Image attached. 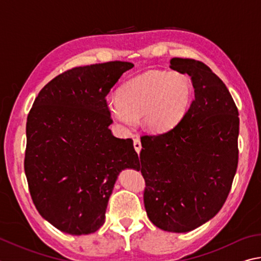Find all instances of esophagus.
Wrapping results in <instances>:
<instances>
[{"mask_svg": "<svg viewBox=\"0 0 261 261\" xmlns=\"http://www.w3.org/2000/svg\"><path fill=\"white\" fill-rule=\"evenodd\" d=\"M134 147H135V149H136L137 153L139 154L140 150H141V143H140V139L139 138H136L134 140Z\"/></svg>", "mask_w": 261, "mask_h": 261, "instance_id": "1", "label": "esophagus"}]
</instances>
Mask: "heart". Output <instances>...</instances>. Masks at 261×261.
<instances>
[{
    "label": "heart",
    "instance_id": "obj_1",
    "mask_svg": "<svg viewBox=\"0 0 261 261\" xmlns=\"http://www.w3.org/2000/svg\"><path fill=\"white\" fill-rule=\"evenodd\" d=\"M193 88L178 72L150 70L122 85L118 96L107 98V110L123 131L138 123L156 132L171 130L182 120L192 100Z\"/></svg>",
    "mask_w": 261,
    "mask_h": 261
}]
</instances>
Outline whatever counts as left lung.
<instances>
[{
    "mask_svg": "<svg viewBox=\"0 0 261 261\" xmlns=\"http://www.w3.org/2000/svg\"><path fill=\"white\" fill-rule=\"evenodd\" d=\"M191 76L195 99L173 129L141 138L145 209L159 228L186 233L215 217L238 169L239 111L224 82L205 64L172 58Z\"/></svg>",
    "mask_w": 261,
    "mask_h": 261,
    "instance_id": "8db88e82",
    "label": "left lung"
}]
</instances>
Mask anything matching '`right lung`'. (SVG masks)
<instances>
[{
	"instance_id": "add662e5",
	"label": "right lung",
	"mask_w": 261,
	"mask_h": 261,
	"mask_svg": "<svg viewBox=\"0 0 261 261\" xmlns=\"http://www.w3.org/2000/svg\"><path fill=\"white\" fill-rule=\"evenodd\" d=\"M134 67L110 61L75 67L41 90L27 117L25 173L37 211L70 235L105 222L118 174L138 169L132 139L113 136L106 96Z\"/></svg>"
}]
</instances>
